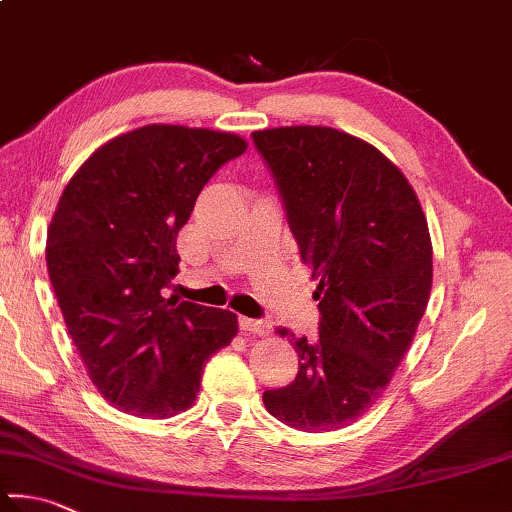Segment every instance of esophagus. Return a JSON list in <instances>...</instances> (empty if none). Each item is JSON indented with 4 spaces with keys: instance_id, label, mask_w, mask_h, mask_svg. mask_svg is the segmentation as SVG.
I'll use <instances>...</instances> for the list:
<instances>
[{
    "instance_id": "34e87169",
    "label": "esophagus",
    "mask_w": 512,
    "mask_h": 512,
    "mask_svg": "<svg viewBox=\"0 0 512 512\" xmlns=\"http://www.w3.org/2000/svg\"><path fill=\"white\" fill-rule=\"evenodd\" d=\"M241 331L253 333V336H268L271 333V324L264 320H253V318H239Z\"/></svg>"
}]
</instances>
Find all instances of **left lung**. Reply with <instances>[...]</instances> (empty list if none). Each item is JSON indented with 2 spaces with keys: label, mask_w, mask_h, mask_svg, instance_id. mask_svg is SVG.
<instances>
[{
  "label": "left lung",
  "mask_w": 512,
  "mask_h": 512,
  "mask_svg": "<svg viewBox=\"0 0 512 512\" xmlns=\"http://www.w3.org/2000/svg\"><path fill=\"white\" fill-rule=\"evenodd\" d=\"M318 280L320 336L293 338L297 376L264 392L277 421L331 432L365 414L414 342L432 291V239L401 167L358 136L293 125L253 132Z\"/></svg>",
  "instance_id": "obj_1"
}]
</instances>
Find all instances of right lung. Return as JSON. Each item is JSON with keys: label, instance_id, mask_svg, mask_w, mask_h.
<instances>
[{"label": "right lung", "instance_id": "add662e5", "mask_svg": "<svg viewBox=\"0 0 512 512\" xmlns=\"http://www.w3.org/2000/svg\"><path fill=\"white\" fill-rule=\"evenodd\" d=\"M246 138L145 125L111 138L71 176L46 235V268L91 383L132 416L170 418L194 405L212 353L237 315L176 302V235L199 192Z\"/></svg>", "mask_w": 512, "mask_h": 512}]
</instances>
